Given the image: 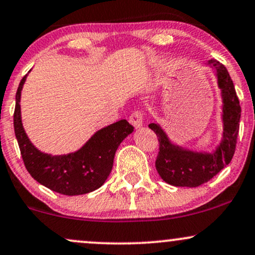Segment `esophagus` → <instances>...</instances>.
<instances>
[{"label": "esophagus", "mask_w": 255, "mask_h": 255, "mask_svg": "<svg viewBox=\"0 0 255 255\" xmlns=\"http://www.w3.org/2000/svg\"><path fill=\"white\" fill-rule=\"evenodd\" d=\"M129 122L134 126L135 128L141 127L142 124H144V114L141 111L135 110L130 114L129 116Z\"/></svg>", "instance_id": "1"}]
</instances>
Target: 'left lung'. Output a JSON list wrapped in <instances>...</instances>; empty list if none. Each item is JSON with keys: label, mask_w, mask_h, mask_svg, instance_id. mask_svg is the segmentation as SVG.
<instances>
[{"label": "left lung", "mask_w": 255, "mask_h": 255, "mask_svg": "<svg viewBox=\"0 0 255 255\" xmlns=\"http://www.w3.org/2000/svg\"><path fill=\"white\" fill-rule=\"evenodd\" d=\"M209 64L216 68L223 97V139L216 151L206 153L183 150L171 144L159 125H148L159 141L156 169L159 176L171 186L198 187L207 182L229 164L235 153L241 118L240 101L224 64L213 60L209 61Z\"/></svg>", "instance_id": "obj_1"}]
</instances>
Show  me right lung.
Wrapping results in <instances>:
<instances>
[{"instance_id": "1", "label": "right lung", "mask_w": 255, "mask_h": 255, "mask_svg": "<svg viewBox=\"0 0 255 255\" xmlns=\"http://www.w3.org/2000/svg\"><path fill=\"white\" fill-rule=\"evenodd\" d=\"M24 77L15 95L14 131L24 164L37 182L64 195H80L98 189L113 169L119 145L134 127L127 120L98 130L80 150L63 156H51L37 150L26 135L20 114V96Z\"/></svg>"}]
</instances>
